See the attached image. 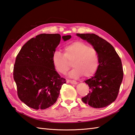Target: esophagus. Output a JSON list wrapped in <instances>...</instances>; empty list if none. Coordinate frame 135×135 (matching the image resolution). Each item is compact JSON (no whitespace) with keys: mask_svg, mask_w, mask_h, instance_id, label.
<instances>
[{"mask_svg":"<svg viewBox=\"0 0 135 135\" xmlns=\"http://www.w3.org/2000/svg\"><path fill=\"white\" fill-rule=\"evenodd\" d=\"M67 81L69 82V83H71L72 84H77V82L76 81H74V80H68Z\"/></svg>","mask_w":135,"mask_h":135,"instance_id":"obj_1","label":"esophagus"}]
</instances>
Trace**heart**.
<instances>
[{"label":"heart","mask_w":135,"mask_h":135,"mask_svg":"<svg viewBox=\"0 0 135 135\" xmlns=\"http://www.w3.org/2000/svg\"><path fill=\"white\" fill-rule=\"evenodd\" d=\"M52 62L56 70L62 74L70 70L71 62H73L74 68L70 73V76L73 78H77L81 75L85 77L92 76L99 65L96 49L81 41H76L66 45L64 54L59 51H55Z\"/></svg>","instance_id":"heart-1"}]
</instances>
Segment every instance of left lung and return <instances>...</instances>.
Masks as SVG:
<instances>
[{
    "instance_id": "obj_1",
    "label": "left lung",
    "mask_w": 135,
    "mask_h": 135,
    "mask_svg": "<svg viewBox=\"0 0 135 135\" xmlns=\"http://www.w3.org/2000/svg\"><path fill=\"white\" fill-rule=\"evenodd\" d=\"M93 46L99 59L95 76L86 80L89 93L81 98L84 103L95 108H104L115 101L123 78L121 59L114 47L95 34H77Z\"/></svg>"
}]
</instances>
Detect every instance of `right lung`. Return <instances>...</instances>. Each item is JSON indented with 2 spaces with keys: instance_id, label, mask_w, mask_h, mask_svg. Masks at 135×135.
Masks as SVG:
<instances>
[{
  "instance_id": "right-lung-1",
  "label": "right lung",
  "mask_w": 135,
  "mask_h": 135,
  "mask_svg": "<svg viewBox=\"0 0 135 135\" xmlns=\"http://www.w3.org/2000/svg\"><path fill=\"white\" fill-rule=\"evenodd\" d=\"M71 37L70 35L62 37L64 41ZM60 40L59 34H40L24 44L17 55L13 75L18 96L31 108L45 109L51 107L66 83L52 62Z\"/></svg>"
}]
</instances>
